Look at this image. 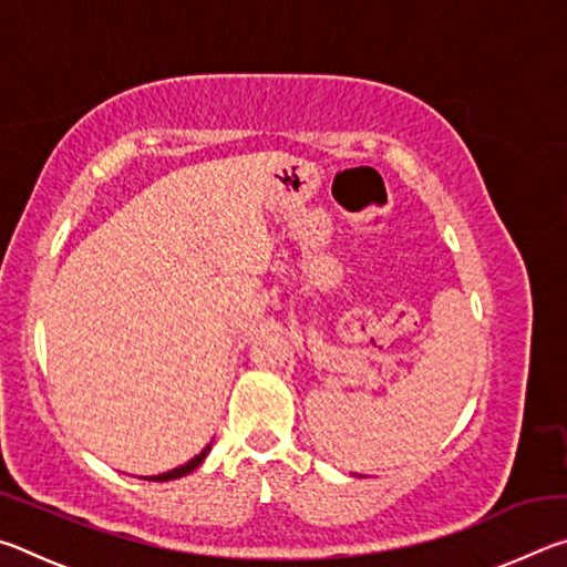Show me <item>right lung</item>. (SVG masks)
<instances>
[{"label": "right lung", "instance_id": "add662e5", "mask_svg": "<svg viewBox=\"0 0 567 567\" xmlns=\"http://www.w3.org/2000/svg\"><path fill=\"white\" fill-rule=\"evenodd\" d=\"M209 447H213V445H207V447L203 450V453L195 455L192 460H187L185 465H179V467H175V470H167V473H159V475H147L145 480H155V483H165V480H177V477H182V475H189L192 470L199 467V463H203V460L207 457Z\"/></svg>", "mask_w": 567, "mask_h": 567}]
</instances>
